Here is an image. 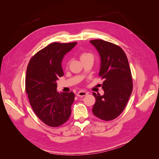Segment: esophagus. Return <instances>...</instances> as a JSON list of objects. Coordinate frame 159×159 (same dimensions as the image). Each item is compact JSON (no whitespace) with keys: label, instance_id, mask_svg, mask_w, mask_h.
I'll return each instance as SVG.
<instances>
[{"label":"esophagus","instance_id":"esophagus-1","mask_svg":"<svg viewBox=\"0 0 159 159\" xmlns=\"http://www.w3.org/2000/svg\"><path fill=\"white\" fill-rule=\"evenodd\" d=\"M76 95L78 97H84V96L88 95V92H86V91H80L78 93H77Z\"/></svg>","mask_w":159,"mask_h":159}]
</instances>
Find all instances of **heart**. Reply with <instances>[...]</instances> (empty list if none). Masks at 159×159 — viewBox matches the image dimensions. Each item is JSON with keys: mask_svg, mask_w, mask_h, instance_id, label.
<instances>
[{"mask_svg": "<svg viewBox=\"0 0 159 159\" xmlns=\"http://www.w3.org/2000/svg\"><path fill=\"white\" fill-rule=\"evenodd\" d=\"M90 56H92V55H91L90 53H88V52H83L81 53V55H80V59L81 60H83L84 58H86V57H90Z\"/></svg>", "mask_w": 159, "mask_h": 159, "instance_id": "b5f03b06", "label": "heart"}]
</instances>
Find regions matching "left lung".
Wrapping results in <instances>:
<instances>
[{
	"mask_svg": "<svg viewBox=\"0 0 159 159\" xmlns=\"http://www.w3.org/2000/svg\"><path fill=\"white\" fill-rule=\"evenodd\" d=\"M101 58L99 75L103 79V95L93 93L96 102L94 115L111 121L117 117L125 107L133 91L131 69L125 53L121 47L103 40H90Z\"/></svg>",
	"mask_w": 159,
	"mask_h": 159,
	"instance_id": "1",
	"label": "left lung"
}]
</instances>
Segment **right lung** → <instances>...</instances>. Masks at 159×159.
<instances>
[{"label": "right lung", "instance_id": "right-lung-1", "mask_svg": "<svg viewBox=\"0 0 159 159\" xmlns=\"http://www.w3.org/2000/svg\"><path fill=\"white\" fill-rule=\"evenodd\" d=\"M77 42H54L32 56L27 67L26 92L31 107L41 121L52 127L65 123L71 113L75 95L57 91V81L64 75L61 61Z\"/></svg>", "mask_w": 159, "mask_h": 159}]
</instances>
